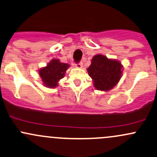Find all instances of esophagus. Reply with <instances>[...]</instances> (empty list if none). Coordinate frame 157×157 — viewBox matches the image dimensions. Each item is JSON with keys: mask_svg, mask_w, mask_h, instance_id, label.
I'll list each match as a JSON object with an SVG mask.
<instances>
[{"mask_svg": "<svg viewBox=\"0 0 157 157\" xmlns=\"http://www.w3.org/2000/svg\"><path fill=\"white\" fill-rule=\"evenodd\" d=\"M83 66V62H80V63H77L75 65V67H77V68H82Z\"/></svg>", "mask_w": 157, "mask_h": 157, "instance_id": "34e87169", "label": "esophagus"}]
</instances>
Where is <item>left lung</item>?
<instances>
[{
  "label": "left lung",
  "mask_w": 157,
  "mask_h": 157,
  "mask_svg": "<svg viewBox=\"0 0 157 157\" xmlns=\"http://www.w3.org/2000/svg\"><path fill=\"white\" fill-rule=\"evenodd\" d=\"M123 67L120 61L97 54L92 57L87 71L92 79L95 88L106 92L112 90L119 83L122 77Z\"/></svg>",
  "instance_id": "1"
}]
</instances>
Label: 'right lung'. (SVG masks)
<instances>
[{
    "label": "right lung",
    "mask_w": 157,
    "mask_h": 157,
    "mask_svg": "<svg viewBox=\"0 0 157 157\" xmlns=\"http://www.w3.org/2000/svg\"><path fill=\"white\" fill-rule=\"evenodd\" d=\"M69 67V64L62 63L59 59H52L47 66L38 70L43 85L47 88H56L59 86V80L65 77Z\"/></svg>",
    "instance_id": "obj_1"
}]
</instances>
